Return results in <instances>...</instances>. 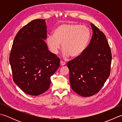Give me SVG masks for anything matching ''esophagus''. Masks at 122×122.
Returning <instances> with one entry per match:
<instances>
[{"instance_id": "esophagus-1", "label": "esophagus", "mask_w": 122, "mask_h": 122, "mask_svg": "<svg viewBox=\"0 0 122 122\" xmlns=\"http://www.w3.org/2000/svg\"><path fill=\"white\" fill-rule=\"evenodd\" d=\"M66 64V62H64V61H62V60H61L60 61V65L61 66H64Z\"/></svg>"}]
</instances>
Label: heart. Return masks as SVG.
I'll return each mask as SVG.
<instances>
[{
	"label": "heart",
	"instance_id": "b5f03b06",
	"mask_svg": "<svg viewBox=\"0 0 122 122\" xmlns=\"http://www.w3.org/2000/svg\"><path fill=\"white\" fill-rule=\"evenodd\" d=\"M91 33L89 28L78 24H64L59 25L54 31L53 36L46 38L49 50L57 54L61 48L64 49L63 56L72 58L80 56L83 52L89 42Z\"/></svg>",
	"mask_w": 122,
	"mask_h": 122
}]
</instances>
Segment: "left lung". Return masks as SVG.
Segmentation results:
<instances>
[{"label":"left lung","instance_id":"8db88e82","mask_svg":"<svg viewBox=\"0 0 122 122\" xmlns=\"http://www.w3.org/2000/svg\"><path fill=\"white\" fill-rule=\"evenodd\" d=\"M93 35L81 55L69 61L70 82L75 92L84 97L97 94L110 76L112 53L105 35L91 24Z\"/></svg>","mask_w":122,"mask_h":122}]
</instances>
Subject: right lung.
I'll return each mask as SVG.
<instances>
[{"instance_id":"1","label":"right lung","mask_w":122,"mask_h":122,"mask_svg":"<svg viewBox=\"0 0 122 122\" xmlns=\"http://www.w3.org/2000/svg\"><path fill=\"white\" fill-rule=\"evenodd\" d=\"M45 20H33L23 27L15 35L10 53L13 80L31 95H39L49 89L50 77L60 63L43 40L47 32Z\"/></svg>"}]
</instances>
